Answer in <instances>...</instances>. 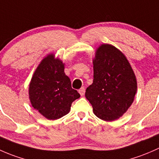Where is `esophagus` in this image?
Masks as SVG:
<instances>
[{"instance_id":"obj_1","label":"esophagus","mask_w":159,"mask_h":159,"mask_svg":"<svg viewBox=\"0 0 159 159\" xmlns=\"http://www.w3.org/2000/svg\"><path fill=\"white\" fill-rule=\"evenodd\" d=\"M79 93L81 96H83L85 94V88L84 87H82L81 89H79Z\"/></svg>"}]
</instances>
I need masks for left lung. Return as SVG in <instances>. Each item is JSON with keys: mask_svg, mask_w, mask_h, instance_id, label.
Segmentation results:
<instances>
[{"mask_svg": "<svg viewBox=\"0 0 159 159\" xmlns=\"http://www.w3.org/2000/svg\"><path fill=\"white\" fill-rule=\"evenodd\" d=\"M93 82L86 99L99 119L113 121L132 104L137 91L135 73L125 55L114 46L102 44L93 59Z\"/></svg>", "mask_w": 159, "mask_h": 159, "instance_id": "obj_1", "label": "left lung"}]
</instances>
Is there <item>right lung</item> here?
<instances>
[{
	"mask_svg": "<svg viewBox=\"0 0 159 159\" xmlns=\"http://www.w3.org/2000/svg\"><path fill=\"white\" fill-rule=\"evenodd\" d=\"M80 97L65 74L64 63L53 53L43 58L29 85L33 107L47 119L55 120L68 114L72 102Z\"/></svg>",
	"mask_w": 159,
	"mask_h": 159,
	"instance_id": "right-lung-1",
	"label": "right lung"
}]
</instances>
